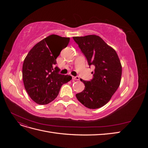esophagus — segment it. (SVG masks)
<instances>
[{"mask_svg":"<svg viewBox=\"0 0 148 148\" xmlns=\"http://www.w3.org/2000/svg\"><path fill=\"white\" fill-rule=\"evenodd\" d=\"M72 79L75 80H79V77H74V76H72Z\"/></svg>","mask_w":148,"mask_h":148,"instance_id":"obj_1","label":"esophagus"}]
</instances>
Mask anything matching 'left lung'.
I'll use <instances>...</instances> for the list:
<instances>
[{
  "mask_svg": "<svg viewBox=\"0 0 148 148\" xmlns=\"http://www.w3.org/2000/svg\"><path fill=\"white\" fill-rule=\"evenodd\" d=\"M89 66H95L93 78L84 81V90L76 95L77 99L85 107L95 109L104 106L120 86L122 65L114 49L96 35L73 37Z\"/></svg>",
  "mask_w": 148,
  "mask_h": 148,
  "instance_id": "left-lung-1",
  "label": "left lung"
}]
</instances>
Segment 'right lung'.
Here are the masks:
<instances>
[{
	"label": "right lung",
	"mask_w": 148,
	"mask_h": 148,
	"mask_svg": "<svg viewBox=\"0 0 148 148\" xmlns=\"http://www.w3.org/2000/svg\"><path fill=\"white\" fill-rule=\"evenodd\" d=\"M69 42V38L50 35L36 44L25 57L22 68L25 88L37 104H47L54 100L62 85L72 79L70 75L59 73L57 66L54 68L57 57ZM56 43L62 44L63 48L54 50L53 45Z\"/></svg>",
	"instance_id": "add662e5"
}]
</instances>
